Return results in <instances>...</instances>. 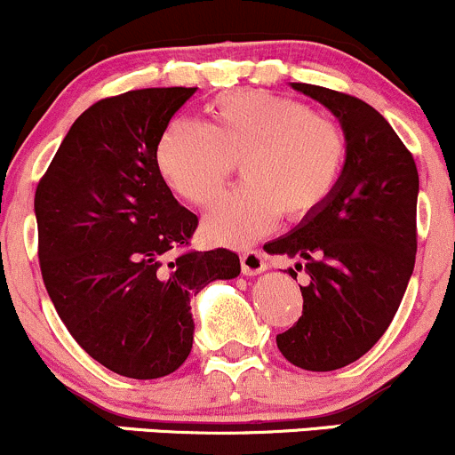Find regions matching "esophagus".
Segmentation results:
<instances>
[{
  "mask_svg": "<svg viewBox=\"0 0 455 455\" xmlns=\"http://www.w3.org/2000/svg\"><path fill=\"white\" fill-rule=\"evenodd\" d=\"M242 261V272L246 276H255V275H261V272L266 270L267 264H266V255L259 251H246L242 252L240 257Z\"/></svg>",
  "mask_w": 455,
  "mask_h": 455,
  "instance_id": "esophagus-1",
  "label": "esophagus"
}]
</instances>
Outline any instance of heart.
<instances>
[{
	"mask_svg": "<svg viewBox=\"0 0 455 455\" xmlns=\"http://www.w3.org/2000/svg\"><path fill=\"white\" fill-rule=\"evenodd\" d=\"M204 111L207 126L176 119L165 128L156 165L180 198L207 207L240 161L243 183L203 220L212 240L246 246L275 228L281 215L303 222L329 203L348 155L340 124L259 89L218 95Z\"/></svg>",
	"mask_w": 455,
	"mask_h": 455,
	"instance_id": "heart-1",
	"label": "heart"
}]
</instances>
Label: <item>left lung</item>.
<instances>
[{
	"label": "left lung",
	"instance_id": "8db88e82",
	"mask_svg": "<svg viewBox=\"0 0 455 455\" xmlns=\"http://www.w3.org/2000/svg\"><path fill=\"white\" fill-rule=\"evenodd\" d=\"M338 117L347 165L329 203L288 235L266 243L305 270L303 315L276 336L283 357L305 371L360 360L386 333L417 259L419 172L412 155L371 104L340 91L291 83Z\"/></svg>",
	"mask_w": 455,
	"mask_h": 455
}]
</instances>
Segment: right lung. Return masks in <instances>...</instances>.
<instances>
[{"label": "right lung", "instance_id": "right-lung-1", "mask_svg": "<svg viewBox=\"0 0 455 455\" xmlns=\"http://www.w3.org/2000/svg\"><path fill=\"white\" fill-rule=\"evenodd\" d=\"M196 87L137 89L95 102L38 180L43 283L74 340L108 371L156 379L188 360L191 296L235 279L227 248L188 251L198 218L156 165V143Z\"/></svg>", "mask_w": 455, "mask_h": 455}]
</instances>
